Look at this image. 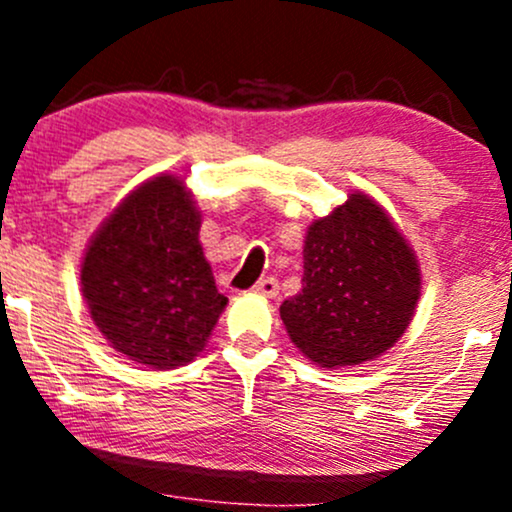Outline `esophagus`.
Returning a JSON list of instances; mask_svg holds the SVG:
<instances>
[{"mask_svg": "<svg viewBox=\"0 0 512 512\" xmlns=\"http://www.w3.org/2000/svg\"><path fill=\"white\" fill-rule=\"evenodd\" d=\"M252 291L260 293L264 298H274L276 293H279V281H276L274 276H264V279H260L255 286H252Z\"/></svg>", "mask_w": 512, "mask_h": 512, "instance_id": "34e87169", "label": "esophagus"}]
</instances>
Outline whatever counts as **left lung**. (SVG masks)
<instances>
[{
  "instance_id": "1",
  "label": "left lung",
  "mask_w": 512,
  "mask_h": 512,
  "mask_svg": "<svg viewBox=\"0 0 512 512\" xmlns=\"http://www.w3.org/2000/svg\"><path fill=\"white\" fill-rule=\"evenodd\" d=\"M421 296V269L387 211L363 192L310 223L303 289L281 303L291 342L315 366H358L402 337Z\"/></svg>"
}]
</instances>
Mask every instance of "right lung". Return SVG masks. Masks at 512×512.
Returning a JSON list of instances; mask_svg holds the SVG:
<instances>
[{"label": "right lung", "mask_w": 512, "mask_h": 512, "mask_svg": "<svg viewBox=\"0 0 512 512\" xmlns=\"http://www.w3.org/2000/svg\"><path fill=\"white\" fill-rule=\"evenodd\" d=\"M202 214L178 175L142 182L101 223L81 262V293L110 346L170 370L195 361L228 298L199 245Z\"/></svg>", "instance_id": "right-lung-1"}]
</instances>
